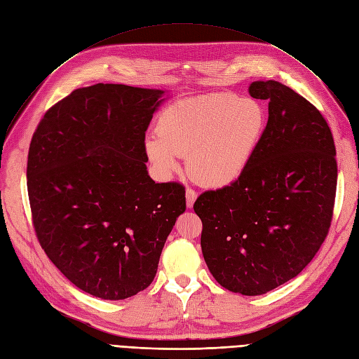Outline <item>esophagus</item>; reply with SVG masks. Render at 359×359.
Wrapping results in <instances>:
<instances>
[{
    "instance_id": "esophagus-1",
    "label": "esophagus",
    "mask_w": 359,
    "mask_h": 359,
    "mask_svg": "<svg viewBox=\"0 0 359 359\" xmlns=\"http://www.w3.org/2000/svg\"><path fill=\"white\" fill-rule=\"evenodd\" d=\"M196 199H197V193L193 189L185 190V202H187V208H193Z\"/></svg>"
}]
</instances>
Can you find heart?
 <instances>
[{"instance_id": "obj_1", "label": "heart", "mask_w": 359, "mask_h": 359, "mask_svg": "<svg viewBox=\"0 0 359 359\" xmlns=\"http://www.w3.org/2000/svg\"><path fill=\"white\" fill-rule=\"evenodd\" d=\"M264 128L266 113L254 100L230 93L197 96L160 114L157 135L145 140V153L165 178L180 169V156H187L196 181L221 189L248 170Z\"/></svg>"}]
</instances>
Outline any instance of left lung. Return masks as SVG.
Returning a JSON list of instances; mask_svg holds the SVG:
<instances>
[{
    "label": "left lung",
    "mask_w": 359,
    "mask_h": 359,
    "mask_svg": "<svg viewBox=\"0 0 359 359\" xmlns=\"http://www.w3.org/2000/svg\"><path fill=\"white\" fill-rule=\"evenodd\" d=\"M250 95L269 102V120L241 180L202 193V252L221 287L262 295L297 276L325 241L337 162L332 133L316 107L275 80Z\"/></svg>",
    "instance_id": "obj_1"
}]
</instances>
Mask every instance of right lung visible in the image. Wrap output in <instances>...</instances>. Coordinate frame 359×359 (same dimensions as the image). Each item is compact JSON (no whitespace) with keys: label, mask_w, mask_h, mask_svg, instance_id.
Returning a JSON list of instances; mask_svg holds the SVG:
<instances>
[{"label":"right lung","mask_w":359,"mask_h":359,"mask_svg":"<svg viewBox=\"0 0 359 359\" xmlns=\"http://www.w3.org/2000/svg\"><path fill=\"white\" fill-rule=\"evenodd\" d=\"M163 90L97 83L47 111L28 153V196L41 248L74 285L125 300L153 282L185 211L178 182L147 170L145 130Z\"/></svg>","instance_id":"add662e5"}]
</instances>
